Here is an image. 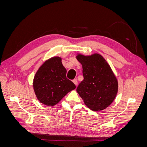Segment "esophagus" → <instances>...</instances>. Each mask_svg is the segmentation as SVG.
I'll return each mask as SVG.
<instances>
[{"instance_id":"34e87169","label":"esophagus","mask_w":147,"mask_h":147,"mask_svg":"<svg viewBox=\"0 0 147 147\" xmlns=\"http://www.w3.org/2000/svg\"><path fill=\"white\" fill-rule=\"evenodd\" d=\"M73 82L75 84V85H77V83H78V82H77V78H75L73 80Z\"/></svg>"}]
</instances>
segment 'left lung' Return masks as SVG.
I'll return each instance as SVG.
<instances>
[{
  "label": "left lung",
  "mask_w": 147,
  "mask_h": 147,
  "mask_svg": "<svg viewBox=\"0 0 147 147\" xmlns=\"http://www.w3.org/2000/svg\"><path fill=\"white\" fill-rule=\"evenodd\" d=\"M82 65L83 80L77 88L84 103L93 111L106 109L113 101L118 92V82L110 65L101 55H78Z\"/></svg>",
  "instance_id": "left-lung-1"
}]
</instances>
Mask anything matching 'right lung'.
<instances>
[{
	"instance_id": "add662e5",
	"label": "right lung",
	"mask_w": 147,
	"mask_h": 147,
	"mask_svg": "<svg viewBox=\"0 0 147 147\" xmlns=\"http://www.w3.org/2000/svg\"><path fill=\"white\" fill-rule=\"evenodd\" d=\"M67 70L61 58L54 57L46 61L34 78V90L38 100L48 106L55 105L65 95L76 88L66 77Z\"/></svg>"
}]
</instances>
